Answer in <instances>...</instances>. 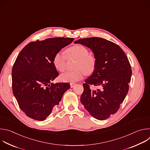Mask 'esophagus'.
Listing matches in <instances>:
<instances>
[{
  "instance_id": "esophagus-1",
  "label": "esophagus",
  "mask_w": 150,
  "mask_h": 150,
  "mask_svg": "<svg viewBox=\"0 0 150 150\" xmlns=\"http://www.w3.org/2000/svg\"><path fill=\"white\" fill-rule=\"evenodd\" d=\"M70 85H71V88H73V87H74V86H75V85L76 84L74 83H71Z\"/></svg>"
}]
</instances>
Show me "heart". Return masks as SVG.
Wrapping results in <instances>:
<instances>
[{"mask_svg": "<svg viewBox=\"0 0 150 150\" xmlns=\"http://www.w3.org/2000/svg\"><path fill=\"white\" fill-rule=\"evenodd\" d=\"M67 57H74L78 59L75 71L67 72L62 74L59 78L62 82L74 83L82 79L85 75L92 74L96 69V59L94 55L89 53L88 49L82 45H75L66 50ZM67 57L62 52H57L53 59V63L56 69L63 72L66 68Z\"/></svg>", "mask_w": 150, "mask_h": 150, "instance_id": "obj_1", "label": "heart"}]
</instances>
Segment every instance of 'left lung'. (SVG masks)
Wrapping results in <instances>:
<instances>
[{"instance_id":"obj_1","label":"left lung","mask_w":150,"mask_h":150,"mask_svg":"<svg viewBox=\"0 0 150 150\" xmlns=\"http://www.w3.org/2000/svg\"><path fill=\"white\" fill-rule=\"evenodd\" d=\"M74 42L90 48L96 59L94 72L83 83L81 102L94 118L108 119L117 112L129 90L132 75L129 60L117 45L102 38H82ZM90 84L102 88L92 91Z\"/></svg>"}]
</instances>
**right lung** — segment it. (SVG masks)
Masks as SVG:
<instances>
[{
    "label": "right lung",
    "mask_w": 150,
    "mask_h": 150,
    "mask_svg": "<svg viewBox=\"0 0 150 150\" xmlns=\"http://www.w3.org/2000/svg\"><path fill=\"white\" fill-rule=\"evenodd\" d=\"M74 40L56 37L30 42L21 51L12 69L13 95L21 110L29 117L44 120L58 105L69 83H51L59 73L54 54Z\"/></svg>",
    "instance_id": "right-lung-1"
}]
</instances>
